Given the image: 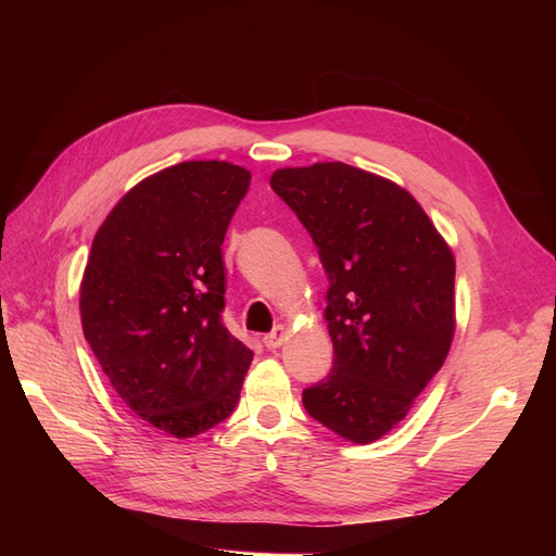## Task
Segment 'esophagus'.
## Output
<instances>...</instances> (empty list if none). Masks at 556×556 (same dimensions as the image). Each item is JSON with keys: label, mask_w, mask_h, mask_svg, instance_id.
Listing matches in <instances>:
<instances>
[{"label": "esophagus", "mask_w": 556, "mask_h": 556, "mask_svg": "<svg viewBox=\"0 0 556 556\" xmlns=\"http://www.w3.org/2000/svg\"><path fill=\"white\" fill-rule=\"evenodd\" d=\"M285 341H288V327H285V325L274 327V331H271V333H266V336H264V345H266L268 350H276V348H280Z\"/></svg>", "instance_id": "34e87169"}]
</instances>
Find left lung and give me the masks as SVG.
Here are the masks:
<instances>
[{"mask_svg":"<svg viewBox=\"0 0 556 556\" xmlns=\"http://www.w3.org/2000/svg\"><path fill=\"white\" fill-rule=\"evenodd\" d=\"M274 192L311 233L329 278L331 374L304 408L352 443H374L413 408L454 336V257L396 182L343 162L278 169Z\"/></svg>","mask_w":556,"mask_h":556,"instance_id":"1","label":"left lung"}]
</instances>
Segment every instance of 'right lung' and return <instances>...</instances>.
I'll return each mask as SVG.
<instances>
[{
	"instance_id": "1",
	"label": "right lung",
	"mask_w": 556,
	"mask_h": 556,
	"mask_svg": "<svg viewBox=\"0 0 556 556\" xmlns=\"http://www.w3.org/2000/svg\"><path fill=\"white\" fill-rule=\"evenodd\" d=\"M248 188V169L217 160L148 176L97 229L83 274L97 362L134 413L176 439L233 413L252 362L223 325V241Z\"/></svg>"
}]
</instances>
